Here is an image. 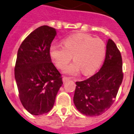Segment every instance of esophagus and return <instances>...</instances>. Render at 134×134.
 Returning a JSON list of instances; mask_svg holds the SVG:
<instances>
[{
  "label": "esophagus",
  "instance_id": "esophagus-1",
  "mask_svg": "<svg viewBox=\"0 0 134 134\" xmlns=\"http://www.w3.org/2000/svg\"><path fill=\"white\" fill-rule=\"evenodd\" d=\"M70 79H71V77H68L64 76L63 77V78H62V80H63V82H66L67 80H70Z\"/></svg>",
  "mask_w": 134,
  "mask_h": 134
}]
</instances>
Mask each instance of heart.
Instances as JSON below:
<instances>
[{
  "mask_svg": "<svg viewBox=\"0 0 134 134\" xmlns=\"http://www.w3.org/2000/svg\"><path fill=\"white\" fill-rule=\"evenodd\" d=\"M64 46L52 44L49 54L57 67L64 68L71 61L75 62L65 68V72L76 74L80 69L84 75L95 72L104 59L106 47L100 38L84 34L72 35L64 40Z\"/></svg>",
  "mask_w": 134,
  "mask_h": 134,
  "instance_id": "obj_1",
  "label": "heart"
}]
</instances>
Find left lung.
<instances>
[{
	"instance_id": "obj_1",
	"label": "left lung",
	"mask_w": 134,
	"mask_h": 134,
	"mask_svg": "<svg viewBox=\"0 0 134 134\" xmlns=\"http://www.w3.org/2000/svg\"><path fill=\"white\" fill-rule=\"evenodd\" d=\"M123 80L122 59L115 43L108 39L104 63L98 72L85 80L76 82L73 102L87 116H98L109 109Z\"/></svg>"
}]
</instances>
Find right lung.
Returning a JSON list of instances; mask_svg holds the SVG:
<instances>
[{
  "mask_svg": "<svg viewBox=\"0 0 134 134\" xmlns=\"http://www.w3.org/2000/svg\"><path fill=\"white\" fill-rule=\"evenodd\" d=\"M55 29L42 26L25 38L18 49L14 77L21 104L34 115L52 108L62 87V75L51 60L49 48Z\"/></svg>",
  "mask_w": 134,
  "mask_h": 134,
  "instance_id": "obj_1",
  "label": "right lung"
}]
</instances>
